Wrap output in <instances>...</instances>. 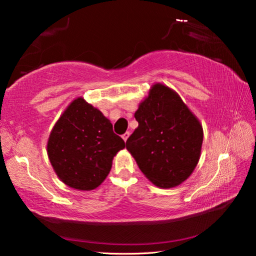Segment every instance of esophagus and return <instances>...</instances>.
Listing matches in <instances>:
<instances>
[{
  "instance_id": "1",
  "label": "esophagus",
  "mask_w": 256,
  "mask_h": 256,
  "mask_svg": "<svg viewBox=\"0 0 256 256\" xmlns=\"http://www.w3.org/2000/svg\"><path fill=\"white\" fill-rule=\"evenodd\" d=\"M128 136H130V132H128H128H125V133L123 134V136H122L123 140H124L125 142H126V140H128Z\"/></svg>"
}]
</instances>
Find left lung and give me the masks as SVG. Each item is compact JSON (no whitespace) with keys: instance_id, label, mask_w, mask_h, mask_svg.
Instances as JSON below:
<instances>
[{"instance_id":"8db88e82","label":"left lung","mask_w":256,"mask_h":256,"mask_svg":"<svg viewBox=\"0 0 256 256\" xmlns=\"http://www.w3.org/2000/svg\"><path fill=\"white\" fill-rule=\"evenodd\" d=\"M126 149L151 183L172 188L188 178L201 156L203 128L175 90L154 84L134 114Z\"/></svg>"}]
</instances>
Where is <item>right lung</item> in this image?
<instances>
[{
  "label": "right lung",
  "mask_w": 256,
  "mask_h": 256,
  "mask_svg": "<svg viewBox=\"0 0 256 256\" xmlns=\"http://www.w3.org/2000/svg\"><path fill=\"white\" fill-rule=\"evenodd\" d=\"M125 148L110 120L82 97L72 100L52 128L47 154L58 178L79 190H92L110 174L112 159Z\"/></svg>",
  "instance_id": "obj_1"
}]
</instances>
